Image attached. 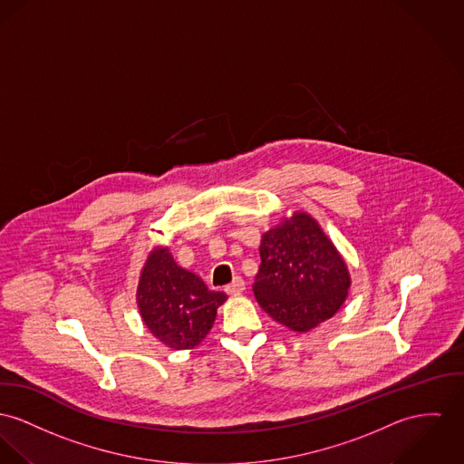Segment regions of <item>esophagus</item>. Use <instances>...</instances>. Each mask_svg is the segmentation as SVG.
Here are the masks:
<instances>
[{"label": "esophagus", "mask_w": 464, "mask_h": 464, "mask_svg": "<svg viewBox=\"0 0 464 464\" xmlns=\"http://www.w3.org/2000/svg\"><path fill=\"white\" fill-rule=\"evenodd\" d=\"M244 289H246V283H244L242 277H235L231 285H227L224 287V291H226L227 295H240Z\"/></svg>", "instance_id": "34e87169"}]
</instances>
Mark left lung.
Returning <instances> with one entry per match:
<instances>
[{
    "label": "left lung",
    "instance_id": "left-lung-1",
    "mask_svg": "<svg viewBox=\"0 0 464 464\" xmlns=\"http://www.w3.org/2000/svg\"><path fill=\"white\" fill-rule=\"evenodd\" d=\"M252 291L261 309L293 332H309L346 302L352 276L320 222L307 212L263 233Z\"/></svg>",
    "mask_w": 464,
    "mask_h": 464
}]
</instances>
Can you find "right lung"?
I'll return each instance as SVG.
<instances>
[{"mask_svg":"<svg viewBox=\"0 0 464 464\" xmlns=\"http://www.w3.org/2000/svg\"><path fill=\"white\" fill-rule=\"evenodd\" d=\"M227 300L203 279L179 266L169 247L155 246L144 261L136 302L146 328L171 350H192L214 326L217 309Z\"/></svg>","mask_w":464,"mask_h":464,"instance_id":"obj_1","label":"right lung"}]
</instances>
